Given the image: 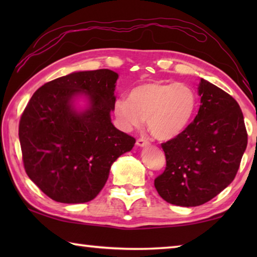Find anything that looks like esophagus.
Masks as SVG:
<instances>
[{"mask_svg": "<svg viewBox=\"0 0 257 257\" xmlns=\"http://www.w3.org/2000/svg\"><path fill=\"white\" fill-rule=\"evenodd\" d=\"M136 144H137L138 146H141V147H144V146L150 145V142L147 141L146 138H138L137 142H136Z\"/></svg>", "mask_w": 257, "mask_h": 257, "instance_id": "esophagus-1", "label": "esophagus"}]
</instances>
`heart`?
<instances>
[{"instance_id":"b5f03b06","label":"heart","mask_w":257,"mask_h":257,"mask_svg":"<svg viewBox=\"0 0 257 257\" xmlns=\"http://www.w3.org/2000/svg\"><path fill=\"white\" fill-rule=\"evenodd\" d=\"M196 108V94L184 82H145L132 89L129 97L115 102L114 113L124 128L138 127L146 119L156 139L169 141L189 124Z\"/></svg>"}]
</instances>
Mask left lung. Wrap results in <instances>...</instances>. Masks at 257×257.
Here are the masks:
<instances>
[{
	"mask_svg": "<svg viewBox=\"0 0 257 257\" xmlns=\"http://www.w3.org/2000/svg\"><path fill=\"white\" fill-rule=\"evenodd\" d=\"M198 94L196 118L161 145L167 167L154 186L173 205L198 206L220 194L236 177L247 146L243 115L236 99L204 79Z\"/></svg>",
	"mask_w": 257,
	"mask_h": 257,
	"instance_id": "1",
	"label": "left lung"
}]
</instances>
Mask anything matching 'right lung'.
Masks as SVG:
<instances>
[{
  "label": "right lung",
  "instance_id": "1",
  "mask_svg": "<svg viewBox=\"0 0 257 257\" xmlns=\"http://www.w3.org/2000/svg\"><path fill=\"white\" fill-rule=\"evenodd\" d=\"M118 77L108 69L73 72L43 85L25 107L19 122L25 170L53 201H92L112 163L136 143L111 122ZM77 94L89 97L87 110L73 108Z\"/></svg>",
  "mask_w": 257,
  "mask_h": 257
}]
</instances>
